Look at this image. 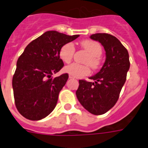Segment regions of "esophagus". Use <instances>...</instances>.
Masks as SVG:
<instances>
[{"mask_svg": "<svg viewBox=\"0 0 148 148\" xmlns=\"http://www.w3.org/2000/svg\"><path fill=\"white\" fill-rule=\"evenodd\" d=\"M69 78H73V77L71 76V75H70V76H69Z\"/></svg>", "mask_w": 148, "mask_h": 148, "instance_id": "1", "label": "esophagus"}]
</instances>
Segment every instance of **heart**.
<instances>
[{"instance_id": "1", "label": "heart", "mask_w": 148, "mask_h": 148, "mask_svg": "<svg viewBox=\"0 0 148 148\" xmlns=\"http://www.w3.org/2000/svg\"><path fill=\"white\" fill-rule=\"evenodd\" d=\"M82 48L85 49L90 55L85 60V63L90 64L93 68H96L99 64V57L102 53V48L100 44L91 40H84L81 42ZM75 47L72 43H66L61 47L59 50V57L64 62L69 63L73 58L75 53ZM65 73L75 78H82L90 73V68L88 65L80 64L73 63L66 66L64 69Z\"/></svg>"}]
</instances>
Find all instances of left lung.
Segmentation results:
<instances>
[{"label":"left lung","instance_id":"8db88e82","mask_svg":"<svg viewBox=\"0 0 148 148\" xmlns=\"http://www.w3.org/2000/svg\"><path fill=\"white\" fill-rule=\"evenodd\" d=\"M90 38L104 47L106 60L99 73L90 79L94 82L79 80L77 99L84 108L93 115H102L113 108L130 68L129 54L126 48L115 36L108 33H96Z\"/></svg>","mask_w":148,"mask_h":148}]
</instances>
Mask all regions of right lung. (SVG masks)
<instances>
[{"mask_svg":"<svg viewBox=\"0 0 148 148\" xmlns=\"http://www.w3.org/2000/svg\"><path fill=\"white\" fill-rule=\"evenodd\" d=\"M79 35L47 31L30 42L17 61L12 78L15 106L26 119L38 121L55 109L67 73L53 78L64 66L59 50Z\"/></svg>","mask_w":148,"mask_h":148,"instance_id":"add662e5","label":"right lung"}]
</instances>
